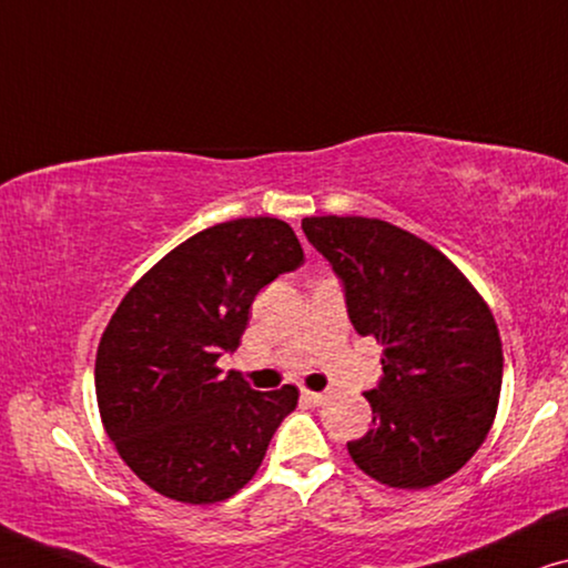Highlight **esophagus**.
Masks as SVG:
<instances>
[{
	"label": "esophagus",
	"instance_id": "esophagus-1",
	"mask_svg": "<svg viewBox=\"0 0 568 568\" xmlns=\"http://www.w3.org/2000/svg\"><path fill=\"white\" fill-rule=\"evenodd\" d=\"M301 398H303V402H306V404H311V406H318V404H322L324 402V394H316V390H308V388H303L301 390Z\"/></svg>",
	"mask_w": 568,
	"mask_h": 568
}]
</instances>
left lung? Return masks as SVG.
Wrapping results in <instances>:
<instances>
[{"label":"left lung","mask_w":568,"mask_h":568,"mask_svg":"<svg viewBox=\"0 0 568 568\" xmlns=\"http://www.w3.org/2000/svg\"><path fill=\"white\" fill-rule=\"evenodd\" d=\"M308 242L345 283L349 322L383 347L367 390L373 427L355 466L394 489H427L470 460L497 417L501 339L466 275L425 239L381 219L311 215Z\"/></svg>","instance_id":"1"}]
</instances>
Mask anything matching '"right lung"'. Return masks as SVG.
<instances>
[{
  "mask_svg": "<svg viewBox=\"0 0 568 568\" xmlns=\"http://www.w3.org/2000/svg\"><path fill=\"white\" fill-rule=\"evenodd\" d=\"M303 265L293 229L257 215L201 231L123 295L100 337L94 390L125 466L166 499L215 505L257 474L298 388H250L221 373L254 295Z\"/></svg>",
  "mask_w": 568,
  "mask_h": 568,
  "instance_id": "add662e5",
  "label": "right lung"
}]
</instances>
